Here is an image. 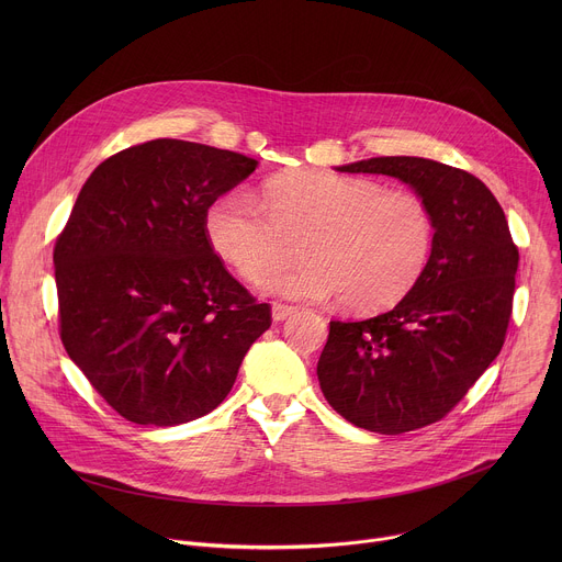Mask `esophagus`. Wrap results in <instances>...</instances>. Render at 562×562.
<instances>
[{
    "mask_svg": "<svg viewBox=\"0 0 562 562\" xmlns=\"http://www.w3.org/2000/svg\"><path fill=\"white\" fill-rule=\"evenodd\" d=\"M297 308L295 306H286V304H273L271 306V317L273 323H282V319H286L289 315H293Z\"/></svg>",
    "mask_w": 562,
    "mask_h": 562,
    "instance_id": "obj_1",
    "label": "esophagus"
}]
</instances>
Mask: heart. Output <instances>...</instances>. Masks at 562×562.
Here are the masks:
<instances>
[{
    "mask_svg": "<svg viewBox=\"0 0 562 562\" xmlns=\"http://www.w3.org/2000/svg\"><path fill=\"white\" fill-rule=\"evenodd\" d=\"M262 209L243 191L217 198L204 220L213 251L245 280L294 257L307 260L260 289L289 300L342 295L353 311L403 300L423 278L436 245L429 204L412 191H384L364 178L286 171L262 184Z\"/></svg>",
    "mask_w": 562,
    "mask_h": 562,
    "instance_id": "heart-1",
    "label": "heart"
}]
</instances>
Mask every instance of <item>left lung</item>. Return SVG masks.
<instances>
[{"label":"left lung","mask_w":562,"mask_h":562,"mask_svg":"<svg viewBox=\"0 0 562 562\" xmlns=\"http://www.w3.org/2000/svg\"><path fill=\"white\" fill-rule=\"evenodd\" d=\"M340 173L389 176L431 209L436 245L416 286L360 323L331 319L317 360L327 403L351 425L405 434L447 416L503 349L518 249L503 206L467 171L425 157H369Z\"/></svg>","instance_id":"left-lung-1"}]
</instances>
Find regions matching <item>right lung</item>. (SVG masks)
<instances>
[{"instance_id": "obj_1", "label": "right lung", "mask_w": 562, "mask_h": 562, "mask_svg": "<svg viewBox=\"0 0 562 562\" xmlns=\"http://www.w3.org/2000/svg\"><path fill=\"white\" fill-rule=\"evenodd\" d=\"M256 169L243 153L150 139L104 159L72 204L53 254L61 342L135 425L213 412L271 327L269 304L224 269L204 228Z\"/></svg>"}]
</instances>
